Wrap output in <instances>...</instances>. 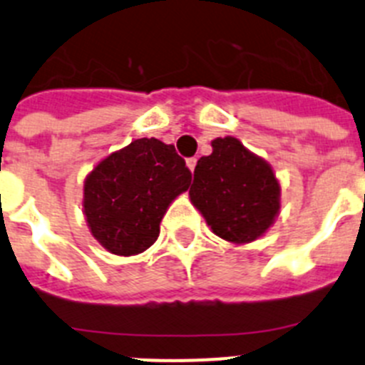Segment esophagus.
<instances>
[{"label":"esophagus","instance_id":"1","mask_svg":"<svg viewBox=\"0 0 365 365\" xmlns=\"http://www.w3.org/2000/svg\"><path fill=\"white\" fill-rule=\"evenodd\" d=\"M186 164H188L190 172H193V170H195V164H197V159H195V157H190V159L186 160Z\"/></svg>","mask_w":365,"mask_h":365}]
</instances>
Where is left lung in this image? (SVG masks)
<instances>
[{
    "mask_svg": "<svg viewBox=\"0 0 365 365\" xmlns=\"http://www.w3.org/2000/svg\"><path fill=\"white\" fill-rule=\"evenodd\" d=\"M212 148V155L201 157L193 172L192 202L219 237L234 243L254 241L278 214V180L269 164L237 138H215Z\"/></svg>",
    "mask_w": 365,
    "mask_h": 365,
    "instance_id": "obj_1",
    "label": "left lung"
}]
</instances>
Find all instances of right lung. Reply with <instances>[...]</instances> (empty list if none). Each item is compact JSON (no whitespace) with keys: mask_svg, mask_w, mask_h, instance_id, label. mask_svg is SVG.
Listing matches in <instances>:
<instances>
[{"mask_svg":"<svg viewBox=\"0 0 365 365\" xmlns=\"http://www.w3.org/2000/svg\"><path fill=\"white\" fill-rule=\"evenodd\" d=\"M192 172L172 144L137 138L109 155L83 185L87 225L118 256L144 252L157 241L168 206L188 190Z\"/></svg>","mask_w":365,"mask_h":365,"instance_id":"add662e5","label":"right lung"}]
</instances>
